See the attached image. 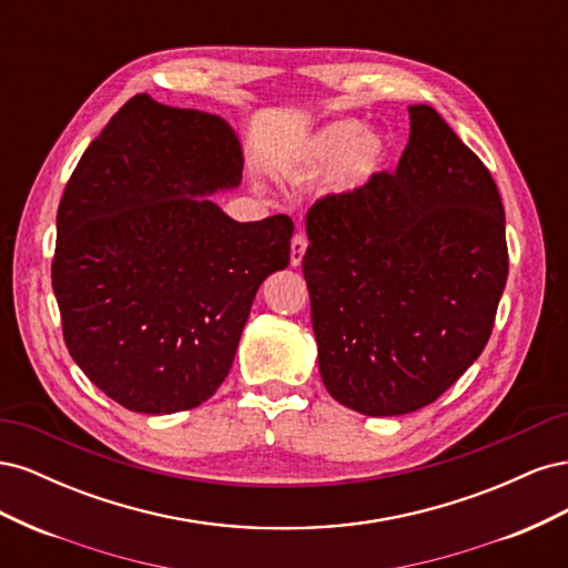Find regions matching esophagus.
I'll return each instance as SVG.
<instances>
[{
  "label": "esophagus",
  "mask_w": 568,
  "mask_h": 568,
  "mask_svg": "<svg viewBox=\"0 0 568 568\" xmlns=\"http://www.w3.org/2000/svg\"><path fill=\"white\" fill-rule=\"evenodd\" d=\"M305 251H307V236L303 232H298V234H294V239H291V265L294 267L301 265Z\"/></svg>",
  "instance_id": "34e87169"
}]
</instances>
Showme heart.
Listing matches in <instances>:
<instances>
[{
	"label": "heart",
	"instance_id": "b5f03b06",
	"mask_svg": "<svg viewBox=\"0 0 568 568\" xmlns=\"http://www.w3.org/2000/svg\"><path fill=\"white\" fill-rule=\"evenodd\" d=\"M386 146L379 134L365 132L359 120H341L320 130L294 156L280 163V175L291 182H311L332 173L341 189L365 184L382 168Z\"/></svg>",
	"mask_w": 568,
	"mask_h": 568
}]
</instances>
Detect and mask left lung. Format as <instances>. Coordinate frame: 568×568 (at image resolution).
Instances as JSON below:
<instances>
[{
	"instance_id": "left-lung-1",
	"label": "left lung",
	"mask_w": 568,
	"mask_h": 568,
	"mask_svg": "<svg viewBox=\"0 0 568 568\" xmlns=\"http://www.w3.org/2000/svg\"><path fill=\"white\" fill-rule=\"evenodd\" d=\"M320 374L369 417L432 405L486 348L505 291V209L488 168L432 106H409L395 173L307 211Z\"/></svg>"
}]
</instances>
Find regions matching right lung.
Returning a JSON list of instances; mask_svg holds the SVG:
<instances>
[{"label":"right lung","mask_w":568,"mask_h":568,"mask_svg":"<svg viewBox=\"0 0 568 568\" xmlns=\"http://www.w3.org/2000/svg\"><path fill=\"white\" fill-rule=\"evenodd\" d=\"M220 115L134 94L82 153L57 213L63 341L109 398L144 415L225 382L257 286L291 261L294 222H236L205 194L242 182Z\"/></svg>","instance_id":"right-lung-1"}]
</instances>
